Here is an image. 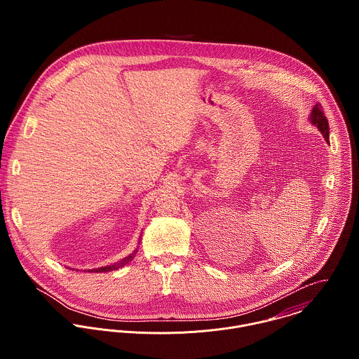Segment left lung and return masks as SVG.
Instances as JSON below:
<instances>
[{"label": "left lung", "mask_w": 359, "mask_h": 359, "mask_svg": "<svg viewBox=\"0 0 359 359\" xmlns=\"http://www.w3.org/2000/svg\"><path fill=\"white\" fill-rule=\"evenodd\" d=\"M309 121L322 133V135L325 137L326 142H329V123H327V118H326V116L323 113V109H322L320 103H316L312 107V111H311V116H309Z\"/></svg>", "instance_id": "8db88e82"}]
</instances>
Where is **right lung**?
I'll return each mask as SVG.
<instances>
[{
	"mask_svg": "<svg viewBox=\"0 0 359 359\" xmlns=\"http://www.w3.org/2000/svg\"><path fill=\"white\" fill-rule=\"evenodd\" d=\"M140 242H141V241H140ZM135 253H137V250H135V252H133V255H130V256L123 258L121 261L116 262L114 265H109V266H103V268H95V269H88V272H107V271L117 269L118 266H123V265H126L128 261H131V259L134 258V256H135ZM84 272H86V271H84Z\"/></svg>",
	"mask_w": 359,
	"mask_h": 359,
	"instance_id": "1",
	"label": "right lung"
}]
</instances>
